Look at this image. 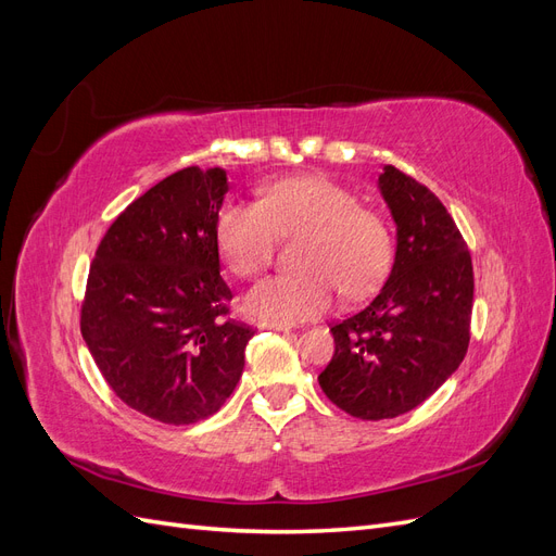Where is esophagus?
I'll return each mask as SVG.
<instances>
[{"label":"esophagus","instance_id":"obj_1","mask_svg":"<svg viewBox=\"0 0 556 556\" xmlns=\"http://www.w3.org/2000/svg\"><path fill=\"white\" fill-rule=\"evenodd\" d=\"M262 329H276V331H290L292 325L290 323H280V319H260Z\"/></svg>","mask_w":556,"mask_h":556}]
</instances>
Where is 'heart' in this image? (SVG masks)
Returning a JSON list of instances; mask_svg holds the SVG:
<instances>
[{
    "label": "heart",
    "mask_w": 556,
    "mask_h": 556,
    "mask_svg": "<svg viewBox=\"0 0 556 556\" xmlns=\"http://www.w3.org/2000/svg\"><path fill=\"white\" fill-rule=\"evenodd\" d=\"M294 274L268 276L250 288L245 311L262 319L294 323L325 313L341 288L350 296L371 292L392 257L382 217L359 206L343 185L323 176L282 178L260 190V204L229 199L217 213L215 241L237 276H255L271 262L274 237L299 231Z\"/></svg>",
    "instance_id": "1"
}]
</instances>
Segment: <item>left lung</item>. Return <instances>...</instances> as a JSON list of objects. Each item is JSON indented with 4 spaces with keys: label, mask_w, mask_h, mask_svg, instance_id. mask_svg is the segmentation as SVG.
Returning a JSON list of instances; mask_svg holds the SVG:
<instances>
[{
    "label": "left lung",
    "mask_w": 556,
    "mask_h": 556,
    "mask_svg": "<svg viewBox=\"0 0 556 556\" xmlns=\"http://www.w3.org/2000/svg\"><path fill=\"white\" fill-rule=\"evenodd\" d=\"M378 190L396 227L392 271L371 304L333 325L319 387L359 419L417 408L459 368L473 311V264L462 233L425 185L382 166Z\"/></svg>",
    "instance_id": "left-lung-1"
}]
</instances>
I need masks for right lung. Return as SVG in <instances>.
Masks as SVG:
<instances>
[{"instance_id": "right-lung-1", "label": "right lung", "mask_w": 556, "mask_h": 556, "mask_svg": "<svg viewBox=\"0 0 556 556\" xmlns=\"http://www.w3.org/2000/svg\"><path fill=\"white\" fill-rule=\"evenodd\" d=\"M220 166L160 180L117 215L94 252L80 333L115 396L164 425H194L239 384L252 331L225 319L215 220Z\"/></svg>"}]
</instances>
